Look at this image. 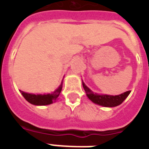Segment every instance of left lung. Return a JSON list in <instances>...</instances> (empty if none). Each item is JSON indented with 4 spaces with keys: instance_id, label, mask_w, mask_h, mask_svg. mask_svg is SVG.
<instances>
[{
    "instance_id": "obj_1",
    "label": "left lung",
    "mask_w": 149,
    "mask_h": 149,
    "mask_svg": "<svg viewBox=\"0 0 149 149\" xmlns=\"http://www.w3.org/2000/svg\"><path fill=\"white\" fill-rule=\"evenodd\" d=\"M83 88L86 91V95L92 102L96 104L101 105L103 107H116L123 103L124 100L130 94V91H126L124 93L119 95H97L94 94L93 91H91L87 86L84 84L83 82Z\"/></svg>"
}]
</instances>
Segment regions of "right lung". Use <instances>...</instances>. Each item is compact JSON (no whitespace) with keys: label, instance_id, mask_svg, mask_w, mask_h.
<instances>
[{"label":"right lung","instance_id":"1","mask_svg":"<svg viewBox=\"0 0 149 149\" xmlns=\"http://www.w3.org/2000/svg\"><path fill=\"white\" fill-rule=\"evenodd\" d=\"M63 88V83L58 89L54 91L52 94H47V95H33V94H28L26 92H23L22 91L21 93L24 96L29 103L34 104V105H48L53 103L54 100L58 97L59 94L61 93V91Z\"/></svg>","mask_w":149,"mask_h":149}]
</instances>
